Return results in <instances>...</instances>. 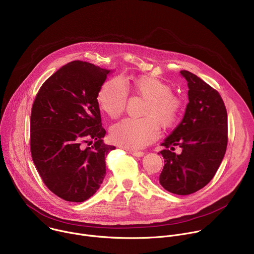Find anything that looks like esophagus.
<instances>
[{"label": "esophagus", "instance_id": "obj_1", "mask_svg": "<svg viewBox=\"0 0 254 254\" xmlns=\"http://www.w3.org/2000/svg\"><path fill=\"white\" fill-rule=\"evenodd\" d=\"M128 153L133 156H136V157H142L144 155V152L136 151V150H128Z\"/></svg>", "mask_w": 254, "mask_h": 254}]
</instances>
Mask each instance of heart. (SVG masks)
Returning <instances> with one entry per match:
<instances>
[{"instance_id":"obj_1","label":"heart","mask_w":254,"mask_h":254,"mask_svg":"<svg viewBox=\"0 0 254 254\" xmlns=\"http://www.w3.org/2000/svg\"><path fill=\"white\" fill-rule=\"evenodd\" d=\"M126 86L145 99L140 119H124L111 129L112 140L124 148L142 149L155 141L159 126L169 128L178 118L180 101L173 95L171 88L161 80L142 76L127 81ZM120 78H113L100 88L97 100L100 108L110 118H118L125 109L127 89Z\"/></svg>"}]
</instances>
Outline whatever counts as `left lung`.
<instances>
[{
	"instance_id": "obj_1",
	"label": "left lung",
	"mask_w": 254,
	"mask_h": 254,
	"mask_svg": "<svg viewBox=\"0 0 254 254\" xmlns=\"http://www.w3.org/2000/svg\"><path fill=\"white\" fill-rule=\"evenodd\" d=\"M188 86L183 119L161 144L164 167L162 187L188 195L207 185L219 168L227 147V112L219 93L189 71H181ZM179 145L183 152L173 151ZM159 154V153H158Z\"/></svg>"
}]
</instances>
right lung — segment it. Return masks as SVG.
<instances>
[{
	"label": "right lung",
	"instance_id": "add662e5",
	"mask_svg": "<svg viewBox=\"0 0 254 254\" xmlns=\"http://www.w3.org/2000/svg\"><path fill=\"white\" fill-rule=\"evenodd\" d=\"M110 73L70 62L45 81L34 101L32 159L45 185L66 201L83 202L95 194L106 174L105 157L115 149L103 141L97 100ZM85 142L93 145L84 149Z\"/></svg>",
	"mask_w": 254,
	"mask_h": 254
}]
</instances>
